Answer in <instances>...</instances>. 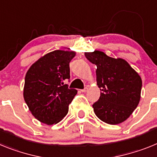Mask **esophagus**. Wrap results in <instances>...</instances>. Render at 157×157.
<instances>
[{
    "label": "esophagus",
    "instance_id": "esophagus-1",
    "mask_svg": "<svg viewBox=\"0 0 157 157\" xmlns=\"http://www.w3.org/2000/svg\"><path fill=\"white\" fill-rule=\"evenodd\" d=\"M88 88H87V87H85V88H84V89H81V90H80V91H81V92H86L87 91H88Z\"/></svg>",
    "mask_w": 157,
    "mask_h": 157
}]
</instances>
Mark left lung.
I'll return each mask as SVG.
<instances>
[{
  "mask_svg": "<svg viewBox=\"0 0 157 157\" xmlns=\"http://www.w3.org/2000/svg\"><path fill=\"white\" fill-rule=\"evenodd\" d=\"M87 59L96 65V81L100 97L92 107L103 122L116 125L126 121L141 99L142 80L122 58H113L102 51L85 52Z\"/></svg>",
  "mask_w": 157,
  "mask_h": 157,
  "instance_id": "left-lung-1",
  "label": "left lung"
}]
</instances>
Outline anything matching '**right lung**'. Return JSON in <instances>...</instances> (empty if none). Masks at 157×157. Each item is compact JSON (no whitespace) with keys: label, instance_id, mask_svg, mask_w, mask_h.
<instances>
[{"label":"right lung","instance_id":"obj_1","mask_svg":"<svg viewBox=\"0 0 157 157\" xmlns=\"http://www.w3.org/2000/svg\"><path fill=\"white\" fill-rule=\"evenodd\" d=\"M74 51L54 50L45 54L26 73L24 98L31 114L43 123L59 122L69 111L77 91L65 84L70 78L69 62Z\"/></svg>","mask_w":157,"mask_h":157}]
</instances>
